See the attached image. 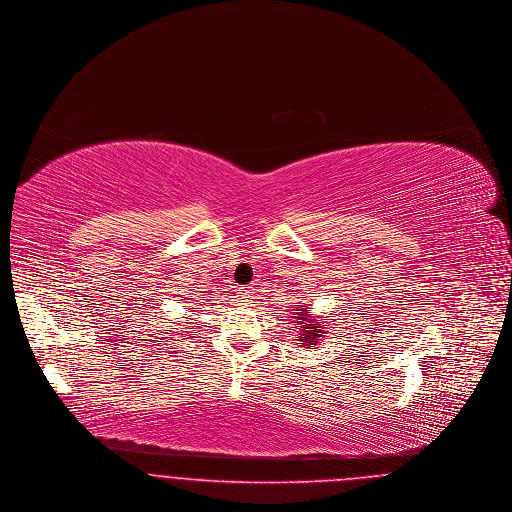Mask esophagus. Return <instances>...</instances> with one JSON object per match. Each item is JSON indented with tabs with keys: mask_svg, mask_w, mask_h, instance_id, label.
I'll use <instances>...</instances> for the list:
<instances>
[{
	"mask_svg": "<svg viewBox=\"0 0 512 512\" xmlns=\"http://www.w3.org/2000/svg\"><path fill=\"white\" fill-rule=\"evenodd\" d=\"M238 296H240L241 301H247L249 298H251V290H249L247 286H243V288L238 290Z\"/></svg>",
	"mask_w": 512,
	"mask_h": 512,
	"instance_id": "esophagus-1",
	"label": "esophagus"
}]
</instances>
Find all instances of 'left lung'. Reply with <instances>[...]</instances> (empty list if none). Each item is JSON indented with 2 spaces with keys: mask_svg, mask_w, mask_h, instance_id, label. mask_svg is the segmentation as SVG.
Returning <instances> with one entry per match:
<instances>
[{
  "mask_svg": "<svg viewBox=\"0 0 512 512\" xmlns=\"http://www.w3.org/2000/svg\"><path fill=\"white\" fill-rule=\"evenodd\" d=\"M294 311H298V315L294 317L296 321V327H292V331L294 332V336H296V340H298V344H303V346H315L317 342H319V338L325 334L327 331H323V327L315 321V319H311L309 317V311H311V307H307V305H301V309H294Z\"/></svg>",
  "mask_w": 512,
  "mask_h": 512,
  "instance_id": "left-lung-1",
  "label": "left lung"
}]
</instances>
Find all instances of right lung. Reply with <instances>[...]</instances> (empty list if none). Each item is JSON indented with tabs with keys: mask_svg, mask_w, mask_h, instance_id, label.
<instances>
[{
	"mask_svg": "<svg viewBox=\"0 0 512 512\" xmlns=\"http://www.w3.org/2000/svg\"><path fill=\"white\" fill-rule=\"evenodd\" d=\"M187 300H191V298H187ZM193 301H197V300L187 301V303H193Z\"/></svg>",
	"mask_w": 512,
	"mask_h": 512,
	"instance_id": "right-lung-1",
	"label": "right lung"
}]
</instances>
